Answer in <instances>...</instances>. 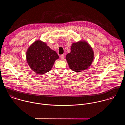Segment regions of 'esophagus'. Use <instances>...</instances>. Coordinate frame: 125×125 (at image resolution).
I'll use <instances>...</instances> for the list:
<instances>
[{"label":"esophagus","instance_id":"esophagus-1","mask_svg":"<svg viewBox=\"0 0 125 125\" xmlns=\"http://www.w3.org/2000/svg\"><path fill=\"white\" fill-rule=\"evenodd\" d=\"M64 57H65V55L64 54H62L60 56V58L62 60H63L64 59Z\"/></svg>","mask_w":125,"mask_h":125}]
</instances>
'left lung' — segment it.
I'll list each match as a JSON object with an SVG mask.
<instances>
[{
  "instance_id": "1",
  "label": "left lung",
  "mask_w": 125,
  "mask_h": 125,
  "mask_svg": "<svg viewBox=\"0 0 125 125\" xmlns=\"http://www.w3.org/2000/svg\"><path fill=\"white\" fill-rule=\"evenodd\" d=\"M94 59V52L89 44L85 40L73 43L71 52L66 60L72 71L81 72L88 69Z\"/></svg>"
}]
</instances>
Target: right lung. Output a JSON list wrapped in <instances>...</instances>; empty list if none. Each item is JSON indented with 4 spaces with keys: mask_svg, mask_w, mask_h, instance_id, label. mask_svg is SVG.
Returning a JSON list of instances; mask_svg holds the SVG:
<instances>
[{
    "mask_svg": "<svg viewBox=\"0 0 125 125\" xmlns=\"http://www.w3.org/2000/svg\"><path fill=\"white\" fill-rule=\"evenodd\" d=\"M59 58L56 52L40 40L32 44L26 53V61L30 68L39 74L50 71L55 61Z\"/></svg>",
    "mask_w": 125,
    "mask_h": 125,
    "instance_id": "1",
    "label": "right lung"
}]
</instances>
